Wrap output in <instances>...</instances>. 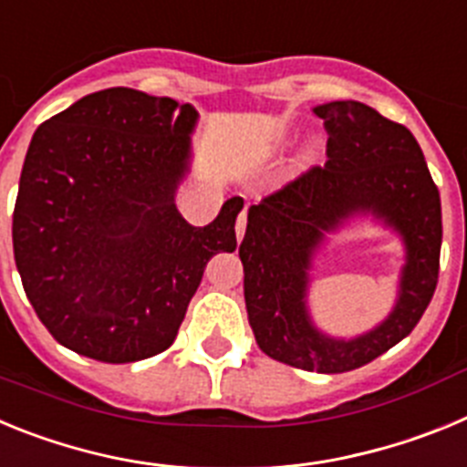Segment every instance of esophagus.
I'll use <instances>...</instances> for the list:
<instances>
[{"label":"esophagus","mask_w":467,"mask_h":467,"mask_svg":"<svg viewBox=\"0 0 467 467\" xmlns=\"http://www.w3.org/2000/svg\"><path fill=\"white\" fill-rule=\"evenodd\" d=\"M245 226H247V214H245V210H243L236 220V241L238 243H241L243 236H245Z\"/></svg>","instance_id":"34e87169"}]
</instances>
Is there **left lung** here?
I'll return each mask as SVG.
<instances>
[{"label": "left lung", "instance_id": "8db88e82", "mask_svg": "<svg viewBox=\"0 0 467 467\" xmlns=\"http://www.w3.org/2000/svg\"><path fill=\"white\" fill-rule=\"evenodd\" d=\"M327 130V163L247 210L243 262L247 320L274 360L320 374L372 362L402 341L431 304L440 274L442 205L414 135L356 100L313 107ZM356 213H372L403 238L405 266L394 311L353 340L320 333L306 304L312 254Z\"/></svg>", "mask_w": 467, "mask_h": 467}]
</instances>
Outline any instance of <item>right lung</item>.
Returning <instances> with one entry per match:
<instances>
[{"mask_svg":"<svg viewBox=\"0 0 467 467\" xmlns=\"http://www.w3.org/2000/svg\"><path fill=\"white\" fill-rule=\"evenodd\" d=\"M198 111L172 98L105 88L36 128L20 172L14 257L57 344L135 362L175 341L205 264L236 250L243 198L192 226L175 192Z\"/></svg>","mask_w":467,"mask_h":467,"instance_id":"right-lung-1","label":"right lung"}]
</instances>
